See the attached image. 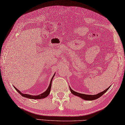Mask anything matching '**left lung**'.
Returning <instances> with one entry per match:
<instances>
[{
	"label": "left lung",
	"instance_id": "obj_1",
	"mask_svg": "<svg viewBox=\"0 0 125 125\" xmlns=\"http://www.w3.org/2000/svg\"><path fill=\"white\" fill-rule=\"evenodd\" d=\"M110 87H111V86L109 87H108V88H107L106 90H105L104 91H103V92H100V93H99V94H94V95H89V94H79V93L74 91L73 90L70 88V90L71 92L73 94H74L75 95H77V96L82 98L83 99L86 100H92L97 99H98V98L100 97L102 95L104 94L108 89H109Z\"/></svg>",
	"mask_w": 125,
	"mask_h": 125
}]
</instances>
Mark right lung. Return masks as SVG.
Wrapping results in <instances>:
<instances>
[{
	"instance_id": "obj_1",
	"label": "right lung",
	"mask_w": 125,
	"mask_h": 125,
	"mask_svg": "<svg viewBox=\"0 0 125 125\" xmlns=\"http://www.w3.org/2000/svg\"><path fill=\"white\" fill-rule=\"evenodd\" d=\"M55 75V73H54V75H53L51 79V81H50V84L48 87V89H47V90L45 92H44L43 93H42V94H39V95H30V94H23L19 90H18L17 88L15 86H14V89L17 90V91L19 93V94L22 95V96L26 97V98H30V99H43V98H44L47 97L48 95L50 94V90H51V86H52V79L54 78V77Z\"/></svg>"
}]
</instances>
